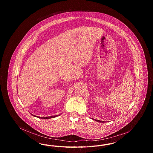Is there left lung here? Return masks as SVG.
I'll return each mask as SVG.
<instances>
[{"instance_id": "left-lung-1", "label": "left lung", "mask_w": 153, "mask_h": 153, "mask_svg": "<svg viewBox=\"0 0 153 153\" xmlns=\"http://www.w3.org/2000/svg\"><path fill=\"white\" fill-rule=\"evenodd\" d=\"M95 120V119H94ZM96 121H97V122H102V121H100V120H95Z\"/></svg>"}]
</instances>
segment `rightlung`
Masks as SVG:
<instances>
[{"instance_id":"add662e5","label":"right lung","mask_w":153,"mask_h":153,"mask_svg":"<svg viewBox=\"0 0 153 153\" xmlns=\"http://www.w3.org/2000/svg\"><path fill=\"white\" fill-rule=\"evenodd\" d=\"M34 116V115H33ZM58 115H56V116H52V117H38L39 118H41V119H50V118H53V117H57ZM36 117V116H34Z\"/></svg>"}]
</instances>
